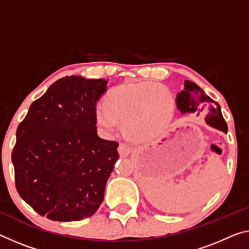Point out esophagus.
Returning <instances> with one entry per match:
<instances>
[{
    "label": "esophagus",
    "instance_id": "1",
    "mask_svg": "<svg viewBox=\"0 0 249 249\" xmlns=\"http://www.w3.org/2000/svg\"><path fill=\"white\" fill-rule=\"evenodd\" d=\"M132 151H133V147H131V146L127 145V144L121 143L120 146H118V153H120V155L123 156V157L129 155Z\"/></svg>",
    "mask_w": 249,
    "mask_h": 249
}]
</instances>
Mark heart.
I'll list each match as a JSON object with an SVG mask.
<instances>
[{
	"instance_id": "b5f03b06",
	"label": "heart",
	"mask_w": 249,
	"mask_h": 249,
	"mask_svg": "<svg viewBox=\"0 0 249 249\" xmlns=\"http://www.w3.org/2000/svg\"><path fill=\"white\" fill-rule=\"evenodd\" d=\"M175 100L167 88L154 82L128 83L117 86L106 95L105 104L95 110L97 125L106 135L123 120L125 133L136 141L159 137L171 123Z\"/></svg>"
}]
</instances>
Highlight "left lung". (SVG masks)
I'll use <instances>...</instances> for the list:
<instances>
[{
	"instance_id": "8db88e82",
	"label": "left lung",
	"mask_w": 249,
	"mask_h": 249,
	"mask_svg": "<svg viewBox=\"0 0 249 249\" xmlns=\"http://www.w3.org/2000/svg\"><path fill=\"white\" fill-rule=\"evenodd\" d=\"M176 104L181 113L196 112L197 115H199V113L205 108H208L210 113L205 117L206 123L219 131L227 133V124L220 112L218 103L207 96L195 83L185 81V89L177 95Z\"/></svg>"
}]
</instances>
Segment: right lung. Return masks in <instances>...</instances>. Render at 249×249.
Returning <instances> with one entry per match:
<instances>
[{"mask_svg":"<svg viewBox=\"0 0 249 249\" xmlns=\"http://www.w3.org/2000/svg\"><path fill=\"white\" fill-rule=\"evenodd\" d=\"M103 78L65 76L34 101L12 151L17 191L41 216L72 222L92 216L120 157L118 143L98 137L96 102Z\"/></svg>","mask_w":249,"mask_h":249,"instance_id":"1","label":"right lung"}]
</instances>
